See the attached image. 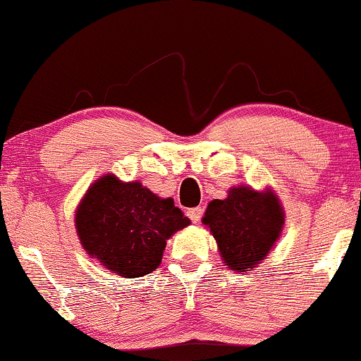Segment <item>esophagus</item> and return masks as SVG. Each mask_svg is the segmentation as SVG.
<instances>
[{"mask_svg": "<svg viewBox=\"0 0 361 361\" xmlns=\"http://www.w3.org/2000/svg\"><path fill=\"white\" fill-rule=\"evenodd\" d=\"M186 214H188V218L193 223H198L200 220H202L203 216V208L202 207H196V208H190L188 212H186Z\"/></svg>", "mask_w": 361, "mask_h": 361, "instance_id": "obj_1", "label": "esophagus"}]
</instances>
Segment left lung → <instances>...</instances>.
Here are the masks:
<instances>
[{"label":"left lung","instance_id":"obj_1","mask_svg":"<svg viewBox=\"0 0 361 361\" xmlns=\"http://www.w3.org/2000/svg\"><path fill=\"white\" fill-rule=\"evenodd\" d=\"M202 221L216 240L226 267L241 273L268 257L281 235L285 212L271 190L233 186L225 200L209 202Z\"/></svg>","mask_w":361,"mask_h":361}]
</instances>
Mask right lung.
<instances>
[{
    "label": "right lung",
    "mask_w": 361,
    "mask_h": 361,
    "mask_svg": "<svg viewBox=\"0 0 361 361\" xmlns=\"http://www.w3.org/2000/svg\"><path fill=\"white\" fill-rule=\"evenodd\" d=\"M75 225L90 257L120 276L138 278L157 270L166 240L190 220L173 198H159L140 181L123 183L108 173L86 191Z\"/></svg>",
    "instance_id": "right-lung-1"
}]
</instances>
